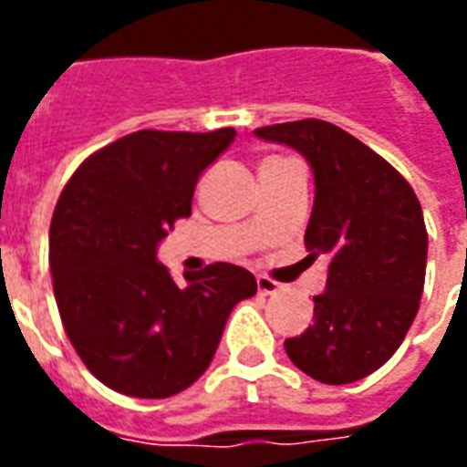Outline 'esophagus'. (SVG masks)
<instances>
[{
	"label": "esophagus",
	"mask_w": 467,
	"mask_h": 467,
	"mask_svg": "<svg viewBox=\"0 0 467 467\" xmlns=\"http://www.w3.org/2000/svg\"><path fill=\"white\" fill-rule=\"evenodd\" d=\"M280 290V283H275L270 277H257V293L260 295H275Z\"/></svg>",
	"instance_id": "34e87169"
}]
</instances>
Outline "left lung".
Segmentation results:
<instances>
[{"mask_svg":"<svg viewBox=\"0 0 467 467\" xmlns=\"http://www.w3.org/2000/svg\"><path fill=\"white\" fill-rule=\"evenodd\" d=\"M260 140L287 144L315 174L305 230L310 257L327 254L315 323L285 340L287 358L325 385L362 380L390 360L420 307L428 230L412 187L392 164L323 119L270 124Z\"/></svg>","mask_w":467,"mask_h":467,"instance_id":"left-lung-1","label":"left lung"}]
</instances>
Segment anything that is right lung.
Listing matches in <instances>:
<instances>
[{
	"mask_svg": "<svg viewBox=\"0 0 467 467\" xmlns=\"http://www.w3.org/2000/svg\"><path fill=\"white\" fill-rule=\"evenodd\" d=\"M234 134L140 130L87 157L59 194L49 224L59 317L87 370L122 395L190 388L234 305L257 293L237 265H207L177 285L157 263V244L190 217L194 184Z\"/></svg>",
	"mask_w": 467,
	"mask_h": 467,
	"instance_id": "add662e5",
	"label": "right lung"
}]
</instances>
